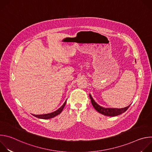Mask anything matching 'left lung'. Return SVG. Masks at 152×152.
Segmentation results:
<instances>
[{
	"label": "left lung",
	"mask_w": 152,
	"mask_h": 152,
	"mask_svg": "<svg viewBox=\"0 0 152 152\" xmlns=\"http://www.w3.org/2000/svg\"><path fill=\"white\" fill-rule=\"evenodd\" d=\"M90 99H91V103H92L93 106H94V107L95 108V110L99 113L102 114L106 116L115 117V116L124 113L125 111H126L127 110L130 106V105H129L127 107L121 108V109H117V108H104V107H103L99 106L97 103H96V102L93 99V97H91V94H90Z\"/></svg>",
	"instance_id": "obj_1"
}]
</instances>
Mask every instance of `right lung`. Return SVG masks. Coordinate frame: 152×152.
Instances as JSON below:
<instances>
[{"mask_svg":"<svg viewBox=\"0 0 152 152\" xmlns=\"http://www.w3.org/2000/svg\"><path fill=\"white\" fill-rule=\"evenodd\" d=\"M66 104V101L64 102V103L62 104V106L61 107H59L58 110H56L55 112H53L52 113L47 114H42V115H34V116L38 117L39 118H41V119H49V118H53V117L59 115L62 112Z\"/></svg>","mask_w":152,"mask_h":152,"instance_id":"add662e5","label":"right lung"}]
</instances>
